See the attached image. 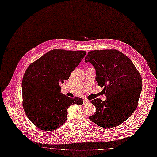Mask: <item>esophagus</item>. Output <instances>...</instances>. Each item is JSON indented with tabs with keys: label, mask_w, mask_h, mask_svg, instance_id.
<instances>
[{
	"label": "esophagus",
	"mask_w": 157,
	"mask_h": 157,
	"mask_svg": "<svg viewBox=\"0 0 157 157\" xmlns=\"http://www.w3.org/2000/svg\"><path fill=\"white\" fill-rule=\"evenodd\" d=\"M89 103V100L87 99H84V105H86V104H88Z\"/></svg>",
	"instance_id": "1"
}]
</instances>
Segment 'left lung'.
Masks as SVG:
<instances>
[{
  "label": "left lung",
  "mask_w": 157,
  "mask_h": 157,
  "mask_svg": "<svg viewBox=\"0 0 157 157\" xmlns=\"http://www.w3.org/2000/svg\"><path fill=\"white\" fill-rule=\"evenodd\" d=\"M85 62L90 63L96 73L98 85L104 87L106 100L95 98L94 115L89 117L97 125L105 128L124 122L137 107L142 90V78L132 61L117 50L88 52Z\"/></svg>",
  "instance_id": "8db88e82"
}]
</instances>
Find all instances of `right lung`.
<instances>
[{"mask_svg": "<svg viewBox=\"0 0 157 157\" xmlns=\"http://www.w3.org/2000/svg\"><path fill=\"white\" fill-rule=\"evenodd\" d=\"M86 54L83 50H52L26 70L22 81L23 106L38 128L45 131L59 128L67 120L69 107L83 103L81 98L62 94L59 84L68 79Z\"/></svg>", "mask_w": 157, "mask_h": 157, "instance_id": "right-lung-1", "label": "right lung"}]
</instances>
